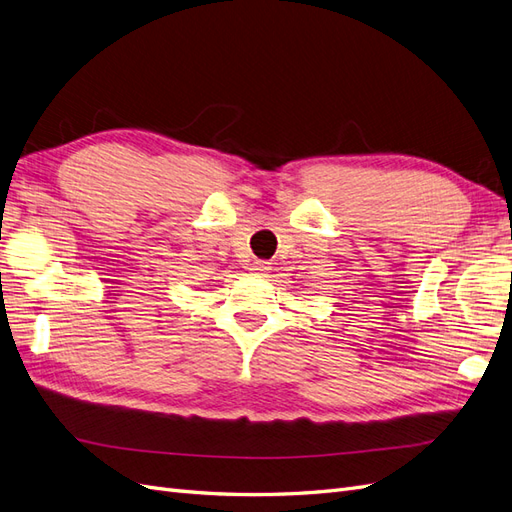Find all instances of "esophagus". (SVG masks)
<instances>
[{
	"label": "esophagus",
	"mask_w": 512,
	"mask_h": 512,
	"mask_svg": "<svg viewBox=\"0 0 512 512\" xmlns=\"http://www.w3.org/2000/svg\"><path fill=\"white\" fill-rule=\"evenodd\" d=\"M252 271H254V275H267V271H269V262H254Z\"/></svg>",
	"instance_id": "34e87169"
}]
</instances>
